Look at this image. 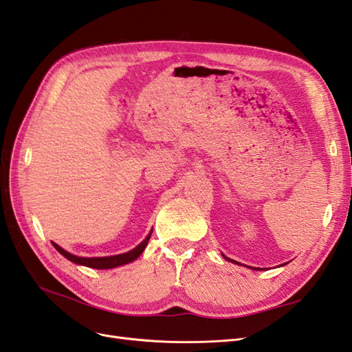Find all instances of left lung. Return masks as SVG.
Returning a JSON list of instances; mask_svg holds the SVG:
<instances>
[{
	"mask_svg": "<svg viewBox=\"0 0 352 352\" xmlns=\"http://www.w3.org/2000/svg\"><path fill=\"white\" fill-rule=\"evenodd\" d=\"M223 257H224V258H226V260H229V262H230V258H228L226 256H223ZM236 263H238V262H236ZM238 265H239V263H238ZM256 270H257V269H256Z\"/></svg>",
	"mask_w": 352,
	"mask_h": 352,
	"instance_id": "left-lung-1",
	"label": "left lung"
}]
</instances>
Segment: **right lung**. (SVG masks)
Segmentation results:
<instances>
[{"instance_id":"add662e5","label":"right lung","mask_w":352,"mask_h":352,"mask_svg":"<svg viewBox=\"0 0 352 352\" xmlns=\"http://www.w3.org/2000/svg\"><path fill=\"white\" fill-rule=\"evenodd\" d=\"M153 232V230H151ZM151 232L146 236L140 245L135 247L133 250L128 251V253H123V254H117V256H108V257H78L68 253L64 248H60L58 244L53 242V247H55L59 253L67 257L69 262H73L76 265H82V266H87V267H94V269H111V267H117V266H122L126 263H131L133 262L135 258H138L142 251L146 250L147 244H148V239L151 236Z\"/></svg>"}]
</instances>
